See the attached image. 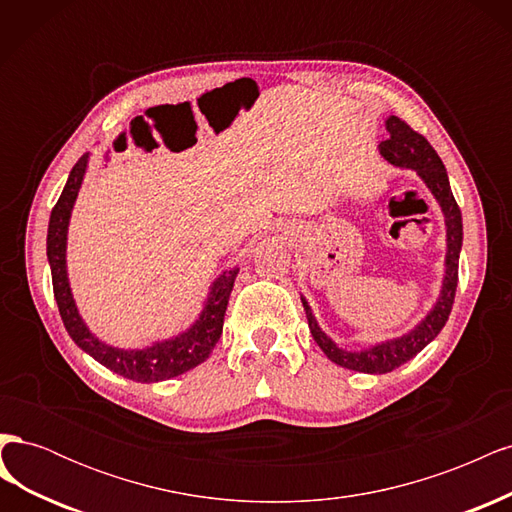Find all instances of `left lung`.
<instances>
[{
  "instance_id": "8db88e82",
  "label": "left lung",
  "mask_w": 512,
  "mask_h": 512,
  "mask_svg": "<svg viewBox=\"0 0 512 512\" xmlns=\"http://www.w3.org/2000/svg\"><path fill=\"white\" fill-rule=\"evenodd\" d=\"M386 132H389V138L380 143V153L384 160H389L393 166L399 168L416 170V175L425 181L429 192L436 196L442 207L446 224V269L436 305L431 307V312L418 322L412 331L363 350L339 348L333 339L318 327V322L312 314V307H309L307 301L301 297L309 322V331H312V337L316 339L320 350L327 354L335 365L352 371H363V374H389V371L414 359L418 352L438 337L453 309L459 280V252L463 241L461 211L457 207V200L451 192V183H448L446 168L436 149L427 143V138L423 134L414 132L404 119H399L395 115L386 119Z\"/></svg>"
}]
</instances>
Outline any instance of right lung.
<instances>
[{
	"label": "right lung",
	"instance_id": "1",
	"mask_svg": "<svg viewBox=\"0 0 512 512\" xmlns=\"http://www.w3.org/2000/svg\"><path fill=\"white\" fill-rule=\"evenodd\" d=\"M89 162V153L74 164L66 188L61 192L57 205L51 211L49 235H46V256H49L51 275H53V292L59 307L61 320L72 342L85 350L89 356L108 367L115 374L134 380V382H160L185 374L203 361L209 359L211 350L218 344L224 327V314L228 307V297L235 286L237 267L224 271L218 280L211 284V292L205 301L203 312L188 331H183L170 339L151 344L147 348H115L104 344L94 333L87 329L79 309L72 299V290L68 282L66 269V241H68V224L74 200L79 196L81 183L85 177Z\"/></svg>",
	"mask_w": 512,
	"mask_h": 512
}]
</instances>
